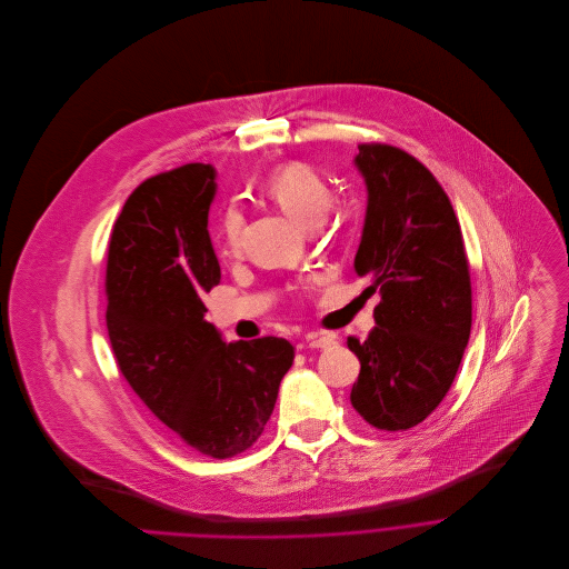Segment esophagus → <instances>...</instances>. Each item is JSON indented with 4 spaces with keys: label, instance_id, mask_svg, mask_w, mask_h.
<instances>
[{
    "label": "esophagus",
    "instance_id": "obj_1",
    "mask_svg": "<svg viewBox=\"0 0 569 569\" xmlns=\"http://www.w3.org/2000/svg\"><path fill=\"white\" fill-rule=\"evenodd\" d=\"M305 340H307V346H309L311 350H325V348H331V346L336 343L333 336L320 333V331H309V333L305 336Z\"/></svg>",
    "mask_w": 569,
    "mask_h": 569
}]
</instances>
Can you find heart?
<instances>
[{"instance_id": "1", "label": "heart", "mask_w": 569, "mask_h": 569, "mask_svg": "<svg viewBox=\"0 0 569 569\" xmlns=\"http://www.w3.org/2000/svg\"><path fill=\"white\" fill-rule=\"evenodd\" d=\"M262 192L273 199L284 214H289L302 229L318 226L331 208V190L325 179L305 163H287L269 172L262 181ZM240 229L242 212L231 206L226 208L219 219V251L223 256H233L240 249Z\"/></svg>"}]
</instances>
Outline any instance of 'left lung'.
I'll return each mask as SVG.
<instances>
[{
  "label": "left lung",
  "instance_id": "1",
  "mask_svg": "<svg viewBox=\"0 0 569 569\" xmlns=\"http://www.w3.org/2000/svg\"><path fill=\"white\" fill-rule=\"evenodd\" d=\"M368 208L355 271L381 302L366 340L348 338L361 372L355 410L375 428L423 421L458 375L471 333V276L460 221L443 188L408 152L359 146Z\"/></svg>",
  "mask_w": 569,
  "mask_h": 569
}]
</instances>
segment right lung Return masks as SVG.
<instances>
[{
    "instance_id": "add662e5",
    "label": "right lung",
    "mask_w": 569,
    "mask_h": 569,
    "mask_svg": "<svg viewBox=\"0 0 569 569\" xmlns=\"http://www.w3.org/2000/svg\"><path fill=\"white\" fill-rule=\"evenodd\" d=\"M217 170L188 163L143 181L113 226L107 331L141 401L203 456L223 460L262 435L293 363L284 338L226 343L201 300L221 278L208 233Z\"/></svg>"
}]
</instances>
